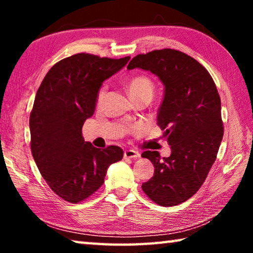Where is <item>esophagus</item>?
<instances>
[{
    "mask_svg": "<svg viewBox=\"0 0 253 253\" xmlns=\"http://www.w3.org/2000/svg\"><path fill=\"white\" fill-rule=\"evenodd\" d=\"M139 156V153L132 151V149H127V151L124 152V158H132V160H135V158H138Z\"/></svg>",
    "mask_w": 253,
    "mask_h": 253,
    "instance_id": "34e87169",
    "label": "esophagus"
}]
</instances>
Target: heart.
<instances>
[{"mask_svg": "<svg viewBox=\"0 0 253 253\" xmlns=\"http://www.w3.org/2000/svg\"><path fill=\"white\" fill-rule=\"evenodd\" d=\"M126 88L128 95H129L131 99L136 97H147L149 99H152V97L154 95V84L146 76L138 75L131 77V78L127 81ZM105 87H101L99 89L97 95L98 102H100L102 100V98L105 96Z\"/></svg>", "mask_w": 253, "mask_h": 253, "instance_id": "heart-1", "label": "heart"}]
</instances>
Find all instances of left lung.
Here are the masks:
<instances>
[{"mask_svg":"<svg viewBox=\"0 0 253 253\" xmlns=\"http://www.w3.org/2000/svg\"><path fill=\"white\" fill-rule=\"evenodd\" d=\"M135 68L151 71L164 84L157 125L172 149L170 156L163 158L158 152L142 154L155 169L142 188L158 205L174 207L199 191L215 162L224 130L221 99L209 71L181 51L138 54L127 69Z\"/></svg>","mask_w":253,"mask_h":253,"instance_id":"obj_1","label":"left lung"}]
</instances>
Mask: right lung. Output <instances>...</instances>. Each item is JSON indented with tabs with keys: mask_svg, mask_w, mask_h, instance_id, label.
<instances>
[{
	"mask_svg": "<svg viewBox=\"0 0 253 253\" xmlns=\"http://www.w3.org/2000/svg\"><path fill=\"white\" fill-rule=\"evenodd\" d=\"M129 59L77 53L55 63L38 89L30 114L32 156L51 190L68 202L95 193L109 165L123 158L121 147L84 142L83 126L95 113L102 83Z\"/></svg>",
	"mask_w": 253,
	"mask_h": 253,
	"instance_id": "right-lung-1",
	"label": "right lung"
}]
</instances>
